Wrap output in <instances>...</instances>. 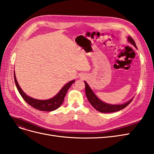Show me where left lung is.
<instances>
[{
    "label": "left lung",
    "mask_w": 154,
    "mask_h": 154,
    "mask_svg": "<svg viewBox=\"0 0 154 154\" xmlns=\"http://www.w3.org/2000/svg\"><path fill=\"white\" fill-rule=\"evenodd\" d=\"M128 40L134 46L135 48H137L136 44L135 43V42L132 38H131L130 36H128ZM85 93H86V96L88 101L90 102V103L96 110L100 112L111 113V112H114L119 111L120 110H122L124 108H125L126 106H128L132 101V99L130 100L129 101L127 102V103H125V104H123V105H110V104L105 103L104 102L101 101L100 100L97 98L86 82H85Z\"/></svg>",
    "instance_id": "1"
}]
</instances>
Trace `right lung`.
<instances>
[{
    "instance_id": "add662e5",
    "label": "right lung",
    "mask_w": 154,
    "mask_h": 154,
    "mask_svg": "<svg viewBox=\"0 0 154 154\" xmlns=\"http://www.w3.org/2000/svg\"><path fill=\"white\" fill-rule=\"evenodd\" d=\"M14 78H15V82L17 89L18 92H19L21 96L22 97V98L25 100V101H26L29 105L34 107L35 109L37 110L47 112L54 110L61 106L68 89L70 88V87L72 85V83L75 82V80H72L67 83L66 85L62 87V89L60 90L58 94L54 97H53V98L48 100H39L32 98V97L27 96L25 93L22 91L19 85L18 84L15 75H14Z\"/></svg>"
}]
</instances>
